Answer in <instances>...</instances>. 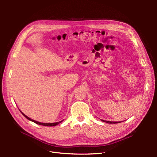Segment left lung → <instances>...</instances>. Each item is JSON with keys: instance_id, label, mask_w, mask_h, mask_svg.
Returning a JSON list of instances; mask_svg holds the SVG:
<instances>
[{"instance_id": "8db88e82", "label": "left lung", "mask_w": 157, "mask_h": 157, "mask_svg": "<svg viewBox=\"0 0 157 157\" xmlns=\"http://www.w3.org/2000/svg\"><path fill=\"white\" fill-rule=\"evenodd\" d=\"M102 121H104V122H106V123H120V121H118V122H115V121H105V120H102Z\"/></svg>"}]
</instances>
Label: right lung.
I'll use <instances>...</instances> for the list:
<instances>
[{
  "label": "right lung",
  "mask_w": 157,
  "mask_h": 157,
  "mask_svg": "<svg viewBox=\"0 0 157 157\" xmlns=\"http://www.w3.org/2000/svg\"><path fill=\"white\" fill-rule=\"evenodd\" d=\"M22 113V114L23 115V116L25 117L26 118H27L28 120H30V121H33V122H34V123H36V124H38V125H43V126H48V127H53V126H56V125H58L59 124V123H61L62 121H59V122H56V123H40V122H38V121H35V120H32L31 118H29L28 117H27L25 114H24L23 113Z\"/></svg>",
  "instance_id": "right-lung-1"
}]
</instances>
